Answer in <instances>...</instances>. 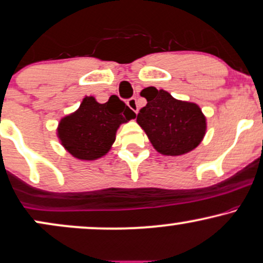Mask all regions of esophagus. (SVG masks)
Here are the masks:
<instances>
[{
    "label": "esophagus",
    "instance_id": "1",
    "mask_svg": "<svg viewBox=\"0 0 263 263\" xmlns=\"http://www.w3.org/2000/svg\"><path fill=\"white\" fill-rule=\"evenodd\" d=\"M127 105L129 107V109H131V110H134L135 112L138 111V104H137V101H136V98L128 99Z\"/></svg>",
    "mask_w": 263,
    "mask_h": 263
}]
</instances>
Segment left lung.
<instances>
[{
    "label": "left lung",
    "mask_w": 263,
    "mask_h": 263,
    "mask_svg": "<svg viewBox=\"0 0 263 263\" xmlns=\"http://www.w3.org/2000/svg\"><path fill=\"white\" fill-rule=\"evenodd\" d=\"M141 96L147 99V105L139 110L137 124L156 152L178 156L200 144L206 134V118L198 104L179 101L155 87L144 88Z\"/></svg>",
    "instance_id": "8db88e82"
}]
</instances>
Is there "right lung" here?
I'll return each instance as SVG.
<instances>
[{
	"label": "right lung",
	"instance_id": "right-lung-1",
	"mask_svg": "<svg viewBox=\"0 0 263 263\" xmlns=\"http://www.w3.org/2000/svg\"><path fill=\"white\" fill-rule=\"evenodd\" d=\"M135 118V112L116 96L103 104L86 96L78 110L61 119L57 137L74 158L97 160L111 149L120 125Z\"/></svg>",
	"mask_w": 263,
	"mask_h": 263
}]
</instances>
